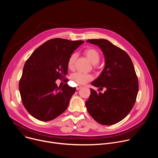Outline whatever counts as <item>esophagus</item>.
Wrapping results in <instances>:
<instances>
[{
    "instance_id": "obj_1",
    "label": "esophagus",
    "mask_w": 158,
    "mask_h": 158,
    "mask_svg": "<svg viewBox=\"0 0 158 158\" xmlns=\"http://www.w3.org/2000/svg\"><path fill=\"white\" fill-rule=\"evenodd\" d=\"M82 87V86H79V85H78V86H77V87H76V90H79V89H81Z\"/></svg>"
}]
</instances>
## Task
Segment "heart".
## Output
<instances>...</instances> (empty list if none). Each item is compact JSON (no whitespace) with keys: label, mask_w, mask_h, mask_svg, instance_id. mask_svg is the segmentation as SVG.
<instances>
[{"label":"heart","mask_w":158,"mask_h":158,"mask_svg":"<svg viewBox=\"0 0 158 158\" xmlns=\"http://www.w3.org/2000/svg\"><path fill=\"white\" fill-rule=\"evenodd\" d=\"M85 56L88 58L93 65L94 68L96 67V64L99 62L101 54L99 52L94 48H87L84 51ZM77 54L74 52L71 54L68 60H67V67L73 70L74 67V64L77 59ZM73 80L78 85H84L93 79V76L91 74H83L81 73H76L72 76Z\"/></svg>","instance_id":"b5f03b06"}]
</instances>
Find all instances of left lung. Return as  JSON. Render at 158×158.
<instances>
[{"label": "left lung", "mask_w": 158, "mask_h": 158, "mask_svg": "<svg viewBox=\"0 0 158 158\" xmlns=\"http://www.w3.org/2000/svg\"><path fill=\"white\" fill-rule=\"evenodd\" d=\"M98 46L105 57V67L92 85L106 89L104 93L91 89L85 102L89 114L102 125H112L129 113L136 101L138 79L132 62L124 50L106 39H88Z\"/></svg>", "instance_id": "left-lung-1"}]
</instances>
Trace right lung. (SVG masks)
<instances>
[{"instance_id": "1", "label": "right lung", "mask_w": 158, "mask_h": 158, "mask_svg": "<svg viewBox=\"0 0 158 158\" xmlns=\"http://www.w3.org/2000/svg\"><path fill=\"white\" fill-rule=\"evenodd\" d=\"M84 43L55 38L37 48L26 60L19 81L22 104L29 113L42 121H51L67 109L76 87L67 83L62 87L57 79L67 80V60Z\"/></svg>"}]
</instances>
